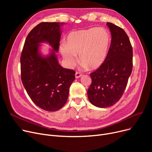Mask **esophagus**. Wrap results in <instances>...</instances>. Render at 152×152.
Wrapping results in <instances>:
<instances>
[{
	"label": "esophagus",
	"mask_w": 152,
	"mask_h": 152,
	"mask_svg": "<svg viewBox=\"0 0 152 152\" xmlns=\"http://www.w3.org/2000/svg\"><path fill=\"white\" fill-rule=\"evenodd\" d=\"M81 76H82V74L81 73H79V72H76V74H75L76 78H79Z\"/></svg>",
	"instance_id": "1"
}]
</instances>
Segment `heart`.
<instances>
[{
	"label": "heart",
	"mask_w": 152,
	"mask_h": 152,
	"mask_svg": "<svg viewBox=\"0 0 152 152\" xmlns=\"http://www.w3.org/2000/svg\"><path fill=\"white\" fill-rule=\"evenodd\" d=\"M110 45L111 36L107 29L91 28L71 32L66 43H60V50L68 67L75 65L79 54L83 67L96 69L105 61Z\"/></svg>",
	"instance_id": "1"
}]
</instances>
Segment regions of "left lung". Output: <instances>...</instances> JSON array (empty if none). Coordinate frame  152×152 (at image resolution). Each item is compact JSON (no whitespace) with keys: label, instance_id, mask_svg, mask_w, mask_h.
<instances>
[{"label":"left lung","instance_id":"1","mask_svg":"<svg viewBox=\"0 0 152 152\" xmlns=\"http://www.w3.org/2000/svg\"><path fill=\"white\" fill-rule=\"evenodd\" d=\"M111 35L107 58L90 74L92 83L87 91L90 102L107 108L119 101L124 92L132 69V47L129 37L120 27L107 23Z\"/></svg>","mask_w":152,"mask_h":152}]
</instances>
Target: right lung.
I'll list each match as a JSON object with an SVG mask.
<instances>
[{
	"label": "right lung",
	"instance_id": "add662e5",
	"mask_svg": "<svg viewBox=\"0 0 152 152\" xmlns=\"http://www.w3.org/2000/svg\"><path fill=\"white\" fill-rule=\"evenodd\" d=\"M64 24L39 23L28 34L21 55L22 83L32 101L47 111H57L65 104L75 79V71L61 66L55 53L59 49ZM42 42L49 43L53 49L46 57L39 52Z\"/></svg>",
	"mask_w": 152,
	"mask_h": 152
}]
</instances>
